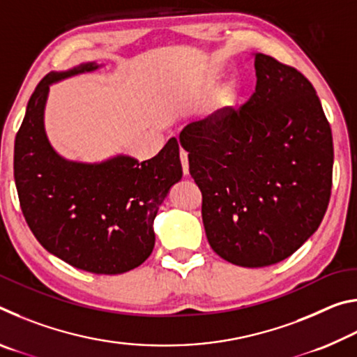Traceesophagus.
Wrapping results in <instances>:
<instances>
[{
	"instance_id": "34e87169",
	"label": "esophagus",
	"mask_w": 357,
	"mask_h": 357,
	"mask_svg": "<svg viewBox=\"0 0 357 357\" xmlns=\"http://www.w3.org/2000/svg\"><path fill=\"white\" fill-rule=\"evenodd\" d=\"M181 164H183V172L184 174H189V154H187V151L181 149Z\"/></svg>"
}]
</instances>
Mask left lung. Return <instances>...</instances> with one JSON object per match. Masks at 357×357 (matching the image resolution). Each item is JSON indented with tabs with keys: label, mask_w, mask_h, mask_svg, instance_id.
Listing matches in <instances>:
<instances>
[{
	"label": "left lung",
	"mask_w": 357,
	"mask_h": 357,
	"mask_svg": "<svg viewBox=\"0 0 357 357\" xmlns=\"http://www.w3.org/2000/svg\"><path fill=\"white\" fill-rule=\"evenodd\" d=\"M255 72L244 105L179 134L209 245L243 268L279 263L317 231L334 165L331 126L312 83L263 53H255Z\"/></svg>",
	"instance_id": "1"
}]
</instances>
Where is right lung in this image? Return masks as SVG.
Segmentation results:
<instances>
[{"label":"right lung","mask_w":357,"mask_h":357,"mask_svg":"<svg viewBox=\"0 0 357 357\" xmlns=\"http://www.w3.org/2000/svg\"><path fill=\"white\" fill-rule=\"evenodd\" d=\"M98 68L83 63L42 78L15 137L14 178L22 213L40 245L77 269L112 275L151 255L157 211L183 178V167L174 137L143 162L119 154L84 164L52 148L44 128L50 84Z\"/></svg>","instance_id":"1"}]
</instances>
